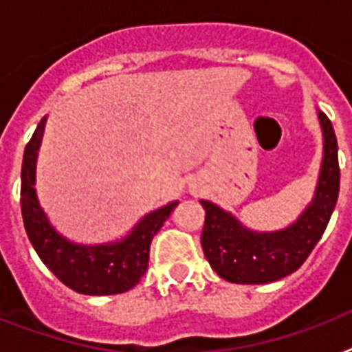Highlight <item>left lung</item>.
Wrapping results in <instances>:
<instances>
[{
    "mask_svg": "<svg viewBox=\"0 0 352 352\" xmlns=\"http://www.w3.org/2000/svg\"><path fill=\"white\" fill-rule=\"evenodd\" d=\"M323 129V162L316 195L294 225L281 232L256 234L243 228L219 206L201 201L206 217L201 235L210 267L230 283L259 285L296 272L322 239L338 201V142L325 113H318Z\"/></svg>",
    "mask_w": 352,
    "mask_h": 352,
    "instance_id": "8db88e82",
    "label": "left lung"
}]
</instances>
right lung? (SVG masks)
Listing matches in <instances>:
<instances>
[{
  "label": "right lung",
  "mask_w": 352,
  "mask_h": 352,
  "mask_svg": "<svg viewBox=\"0 0 352 352\" xmlns=\"http://www.w3.org/2000/svg\"><path fill=\"white\" fill-rule=\"evenodd\" d=\"M45 118L36 127L23 153L21 166V215L29 241L45 267L69 289L87 296L120 294L140 281L149 261L155 234L175 208L177 201L146 215L120 243L80 246L69 243L49 225L36 199V157L40 149Z\"/></svg>",
  "instance_id": "add662e5"
}]
</instances>
